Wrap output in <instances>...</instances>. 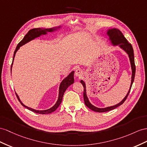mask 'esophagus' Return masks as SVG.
<instances>
[{
  "label": "esophagus",
  "mask_w": 147,
  "mask_h": 147,
  "mask_svg": "<svg viewBox=\"0 0 147 147\" xmlns=\"http://www.w3.org/2000/svg\"><path fill=\"white\" fill-rule=\"evenodd\" d=\"M83 76V71L81 69H78L75 71V76L78 78H81Z\"/></svg>",
  "instance_id": "obj_1"
}]
</instances>
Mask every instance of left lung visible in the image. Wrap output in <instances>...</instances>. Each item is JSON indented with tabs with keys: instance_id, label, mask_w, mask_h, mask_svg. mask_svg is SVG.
<instances>
[{
	"instance_id": "8db88e82",
	"label": "left lung",
	"mask_w": 147,
	"mask_h": 147,
	"mask_svg": "<svg viewBox=\"0 0 147 147\" xmlns=\"http://www.w3.org/2000/svg\"><path fill=\"white\" fill-rule=\"evenodd\" d=\"M106 34L109 36V40L110 41L111 45L112 46H119L120 48H121L125 51L126 53L129 56L130 63V66H131V84L129 91H128L127 95L125 97L120 101L119 103L117 104L114 105V106H110V107H107L104 108H99L92 105L88 99L87 93H86V83L83 80H81V84L83 85L84 87V93H83V96H84V100L86 106L88 107H89L90 109L97 112H107L111 111L112 109H114L117 108V107L121 106V105L125 102V100L127 98V96L129 95V94L130 91V89L131 88V86L134 81L135 78V61H134V50L132 46L130 43L128 42V41L123 36V33L120 32L119 29L117 28H110L108 29L106 32Z\"/></svg>"
}]
</instances>
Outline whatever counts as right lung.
I'll list each match as a JSON object with an SVG mask.
<instances>
[{
    "mask_svg": "<svg viewBox=\"0 0 147 147\" xmlns=\"http://www.w3.org/2000/svg\"><path fill=\"white\" fill-rule=\"evenodd\" d=\"M61 28V26H59V27H56L53 28H33L30 30L27 34L25 35L24 38H23L20 42L18 44V45L16 47V50L14 51V55H13V61L12 63V66H11V73H12V67L13 65V60L15 56H16V54L17 51L19 50V48L20 47L23 46L25 44L28 43L29 41H30L33 40H34L35 38H36L38 37H40L41 36L43 35H46L48 34V32H54L56 31H58V30ZM74 71H73L67 75V76L65 78L63 79V80L61 81V83L59 84V93H58V98L55 104V105L51 108L48 109L47 110H36L34 109H32L31 107H29L27 106H25V104H23V102H22L21 100L20 99L19 96H18L17 93L16 96L17 97L18 100H19V102L21 103V104L25 107V108L28 109V110L31 111L33 112L37 113V114H50V113L54 112L56 110L59 106L61 104L62 99H63V97L64 95V93L66 91V90L67 88L69 87L70 85L74 83Z\"/></svg>",
    "mask_w": 147,
    "mask_h": 147,
    "instance_id": "add662e5",
    "label": "right lung"
}]
</instances>
